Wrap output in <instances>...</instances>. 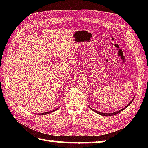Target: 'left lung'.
Wrapping results in <instances>:
<instances>
[{
	"mask_svg": "<svg viewBox=\"0 0 148 148\" xmlns=\"http://www.w3.org/2000/svg\"><path fill=\"white\" fill-rule=\"evenodd\" d=\"M133 99H134V98L132 99V101H131V102H130V103H129L128 105H127V106H125V108H123V109L119 110V111H117V112H114V113H110H110H102V112H98V111H97V110H94V109L91 108H90L89 106V108H90V109L92 110V111H94L95 112H96L97 114H99V115H101V116H114V115H116V114H117L120 113V112H122L123 110H125V108H127V106H129V105L132 103V101H133Z\"/></svg>",
	"mask_w": 148,
	"mask_h": 148,
	"instance_id": "8db88e82",
	"label": "left lung"
}]
</instances>
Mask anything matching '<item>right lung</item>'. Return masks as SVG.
I'll return each mask as SVG.
<instances>
[{"instance_id":"obj_1","label":"right lung","mask_w":148,"mask_h":148,"mask_svg":"<svg viewBox=\"0 0 148 148\" xmlns=\"http://www.w3.org/2000/svg\"><path fill=\"white\" fill-rule=\"evenodd\" d=\"M57 109H56V110H53V111H49V112H45V113H40V114H37V115H40V116H42V115H46V114H49V113H51V112H54V111H56Z\"/></svg>"}]
</instances>
